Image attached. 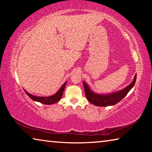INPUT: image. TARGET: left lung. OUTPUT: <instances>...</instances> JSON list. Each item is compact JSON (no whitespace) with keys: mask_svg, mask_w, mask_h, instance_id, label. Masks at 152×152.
I'll use <instances>...</instances> for the list:
<instances>
[{"mask_svg":"<svg viewBox=\"0 0 152 152\" xmlns=\"http://www.w3.org/2000/svg\"><path fill=\"white\" fill-rule=\"evenodd\" d=\"M136 77H137V74H135L132 83L127 87H125V88L122 89L121 91L108 94H99L94 93L89 88L88 84L85 82H83L86 99L90 102H91L95 106L107 107L114 105L121 101L123 98L127 94L130 90L134 86L136 81Z\"/></svg>","mask_w":152,"mask_h":152,"instance_id":"1","label":"left lung"}]
</instances>
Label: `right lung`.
Segmentation results:
<instances>
[{"label":"right lung","instance_id":"obj_1","mask_svg":"<svg viewBox=\"0 0 152 152\" xmlns=\"http://www.w3.org/2000/svg\"><path fill=\"white\" fill-rule=\"evenodd\" d=\"M66 84V82L63 84L62 86H61L60 90H59V91L56 92L55 94L50 96H34V95L29 94V92H27L25 90H24V91L25 92H26V94L28 95V96H29L33 101L39 102L41 103H43L45 104H52L58 102L61 99L64 88H65Z\"/></svg>","mask_w":152,"mask_h":152}]
</instances>
